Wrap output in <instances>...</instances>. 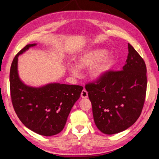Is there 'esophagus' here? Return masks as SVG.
Listing matches in <instances>:
<instances>
[{"mask_svg": "<svg viewBox=\"0 0 159 159\" xmlns=\"http://www.w3.org/2000/svg\"><path fill=\"white\" fill-rule=\"evenodd\" d=\"M80 95H81V97L83 98H88V92L85 89H84L82 90L81 93H80Z\"/></svg>", "mask_w": 159, "mask_h": 159, "instance_id": "1", "label": "esophagus"}]
</instances>
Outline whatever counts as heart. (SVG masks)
<instances>
[{
	"label": "heart",
	"mask_w": 159,
	"mask_h": 159,
	"mask_svg": "<svg viewBox=\"0 0 159 159\" xmlns=\"http://www.w3.org/2000/svg\"><path fill=\"white\" fill-rule=\"evenodd\" d=\"M114 59L107 54L105 49H96L84 53L77 61V66H70L69 70L73 76L79 77V69H90V75L93 79H100L107 74L113 65Z\"/></svg>",
	"instance_id": "obj_1"
}]
</instances>
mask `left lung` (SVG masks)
<instances>
[{
	"instance_id": "obj_1",
	"label": "left lung",
	"mask_w": 159,
	"mask_h": 159,
	"mask_svg": "<svg viewBox=\"0 0 159 159\" xmlns=\"http://www.w3.org/2000/svg\"><path fill=\"white\" fill-rule=\"evenodd\" d=\"M122 70L108 72L85 85L93 119L100 132L114 134L131 127L142 113L147 93V66L130 44Z\"/></svg>"
}]
</instances>
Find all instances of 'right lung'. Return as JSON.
<instances>
[{"label":"right lung","mask_w":159,"mask_h":159,"mask_svg":"<svg viewBox=\"0 0 159 159\" xmlns=\"http://www.w3.org/2000/svg\"><path fill=\"white\" fill-rule=\"evenodd\" d=\"M36 44H27L15 57L10 71L12 106L25 127L37 134L49 137L64 129L74 103L84 88L54 83L39 88L26 85L17 72L19 55Z\"/></svg>","instance_id":"add662e5"}]
</instances>
